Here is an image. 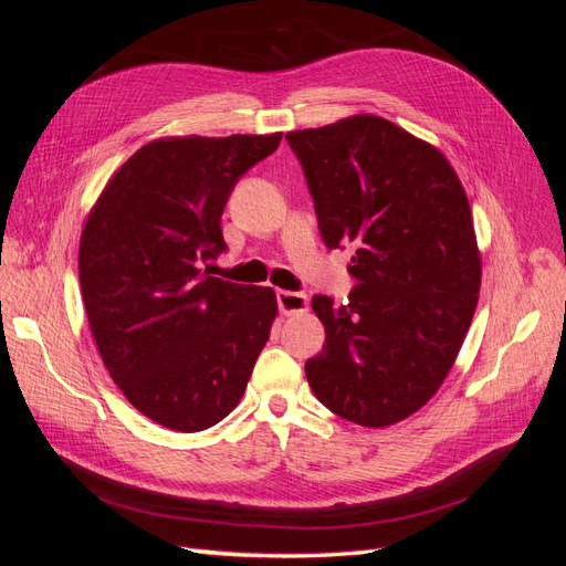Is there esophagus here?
Wrapping results in <instances>:
<instances>
[{
	"label": "esophagus",
	"instance_id": "34e87169",
	"mask_svg": "<svg viewBox=\"0 0 566 566\" xmlns=\"http://www.w3.org/2000/svg\"><path fill=\"white\" fill-rule=\"evenodd\" d=\"M276 302H279L281 314H285V316L304 314L306 310H310V297H306L304 293H295V290H279Z\"/></svg>",
	"mask_w": 566,
	"mask_h": 566
}]
</instances>
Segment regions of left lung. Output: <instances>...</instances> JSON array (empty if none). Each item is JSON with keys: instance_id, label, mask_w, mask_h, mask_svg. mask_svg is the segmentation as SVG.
<instances>
[{"instance_id": "left-lung-1", "label": "left lung", "mask_w": 566, "mask_h": 566, "mask_svg": "<svg viewBox=\"0 0 566 566\" xmlns=\"http://www.w3.org/2000/svg\"><path fill=\"white\" fill-rule=\"evenodd\" d=\"M323 243L354 245L349 304L316 295L323 352L306 361L316 399L364 427L430 401L472 323L482 256L455 169L432 144L378 115L287 132Z\"/></svg>"}]
</instances>
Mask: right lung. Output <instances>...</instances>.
<instances>
[{"mask_svg":"<svg viewBox=\"0 0 566 566\" xmlns=\"http://www.w3.org/2000/svg\"><path fill=\"white\" fill-rule=\"evenodd\" d=\"M276 134L165 136L117 169L84 221L80 285L101 358L127 401L200 432L241 401L279 314L271 287L208 276L221 212Z\"/></svg>","mask_w":566,"mask_h":566,"instance_id":"right-lung-1","label":"right lung"}]
</instances>
